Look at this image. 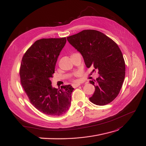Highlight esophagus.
I'll return each mask as SVG.
<instances>
[{
  "label": "esophagus",
  "mask_w": 146,
  "mask_h": 146,
  "mask_svg": "<svg viewBox=\"0 0 146 146\" xmlns=\"http://www.w3.org/2000/svg\"><path fill=\"white\" fill-rule=\"evenodd\" d=\"M80 85H81V84H73V87L76 88V87L80 86Z\"/></svg>",
  "instance_id": "esophagus-1"
}]
</instances>
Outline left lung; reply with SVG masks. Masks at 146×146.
<instances>
[{
  "instance_id": "8db88e82",
  "label": "left lung",
  "mask_w": 146,
  "mask_h": 146,
  "mask_svg": "<svg viewBox=\"0 0 146 146\" xmlns=\"http://www.w3.org/2000/svg\"><path fill=\"white\" fill-rule=\"evenodd\" d=\"M67 39L81 53L86 67H93L100 74L90 81L95 91L89 100L98 106L109 104L118 95L125 78V61L118 45L95 30H83Z\"/></svg>"
}]
</instances>
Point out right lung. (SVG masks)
<instances>
[{"label": "right lung", "mask_w": 146, "mask_h": 146, "mask_svg": "<svg viewBox=\"0 0 146 146\" xmlns=\"http://www.w3.org/2000/svg\"><path fill=\"white\" fill-rule=\"evenodd\" d=\"M66 42V37L37 40L23 56L21 64V82L30 102L50 116L62 115L71 104L74 88L70 85L53 88L50 81Z\"/></svg>", "instance_id": "obj_1"}]
</instances>
